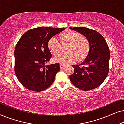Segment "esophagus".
<instances>
[{
    "label": "esophagus",
    "instance_id": "34e87169",
    "mask_svg": "<svg viewBox=\"0 0 124 124\" xmlns=\"http://www.w3.org/2000/svg\"><path fill=\"white\" fill-rule=\"evenodd\" d=\"M65 67V65H64V64H60V67L61 69H63V68H64V67Z\"/></svg>",
    "mask_w": 124,
    "mask_h": 124
}]
</instances>
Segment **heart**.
I'll use <instances>...</instances> for the list:
<instances>
[{
	"mask_svg": "<svg viewBox=\"0 0 124 124\" xmlns=\"http://www.w3.org/2000/svg\"><path fill=\"white\" fill-rule=\"evenodd\" d=\"M62 45H69L68 54H60L54 57V61L62 64H68L78 60H83L87 57L90 50V42L77 31L67 30L61 34L59 39L54 37L49 40L48 47L54 55L61 51Z\"/></svg>",
	"mask_w": 124,
	"mask_h": 124,
	"instance_id": "obj_1",
	"label": "heart"
}]
</instances>
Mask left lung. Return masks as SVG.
<instances>
[{"mask_svg":"<svg viewBox=\"0 0 124 124\" xmlns=\"http://www.w3.org/2000/svg\"><path fill=\"white\" fill-rule=\"evenodd\" d=\"M70 29L86 37L90 42V50L82 64L72 65L74 72L69 78L76 87L83 91L95 89L104 82L109 72V47L104 37L95 30L85 27Z\"/></svg>","mask_w":124,"mask_h":124,"instance_id":"obj_1","label":"left lung"}]
</instances>
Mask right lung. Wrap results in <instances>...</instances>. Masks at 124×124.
<instances>
[{
    "label": "right lung",
    "mask_w": 124,
    "mask_h": 124,
    "mask_svg": "<svg viewBox=\"0 0 124 124\" xmlns=\"http://www.w3.org/2000/svg\"><path fill=\"white\" fill-rule=\"evenodd\" d=\"M65 29L42 26L32 29L22 35L15 50V72L18 80L27 89L39 92L51 85L60 70L58 62L45 65L52 55L49 40Z\"/></svg>",
    "instance_id": "1"
}]
</instances>
